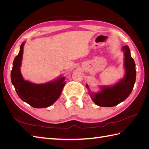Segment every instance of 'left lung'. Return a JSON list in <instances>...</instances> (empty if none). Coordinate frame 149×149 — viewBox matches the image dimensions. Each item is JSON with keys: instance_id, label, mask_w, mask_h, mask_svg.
<instances>
[{"instance_id": "8db88e82", "label": "left lung", "mask_w": 149, "mask_h": 149, "mask_svg": "<svg viewBox=\"0 0 149 149\" xmlns=\"http://www.w3.org/2000/svg\"><path fill=\"white\" fill-rule=\"evenodd\" d=\"M124 67L125 74L123 79L112 86H101V91L93 93L89 91L93 101L101 107H113L124 101L131 93L136 82V64L130 55L128 46H124ZM86 86L89 89L88 85Z\"/></svg>"}]
</instances>
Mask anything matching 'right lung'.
I'll return each mask as SVG.
<instances>
[{
    "mask_svg": "<svg viewBox=\"0 0 149 149\" xmlns=\"http://www.w3.org/2000/svg\"><path fill=\"white\" fill-rule=\"evenodd\" d=\"M24 44L25 42L22 43L20 52L13 62L12 83L22 101L35 108L47 107L60 96L66 83L65 78L60 77L45 84H35L25 80L20 72Z\"/></svg>",
    "mask_w": 149,
    "mask_h": 149,
    "instance_id": "add662e5",
    "label": "right lung"
}]
</instances>
